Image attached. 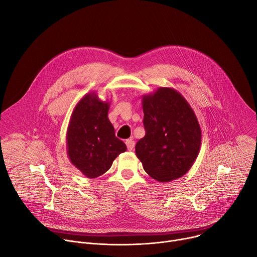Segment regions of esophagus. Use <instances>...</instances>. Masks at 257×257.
I'll list each match as a JSON object with an SVG mask.
<instances>
[{
  "label": "esophagus",
  "mask_w": 257,
  "mask_h": 257,
  "mask_svg": "<svg viewBox=\"0 0 257 257\" xmlns=\"http://www.w3.org/2000/svg\"><path fill=\"white\" fill-rule=\"evenodd\" d=\"M125 143H126V145H127V149H128V151H132V150L134 149L135 142H134V140H133L132 138L127 139V140L125 141Z\"/></svg>",
  "instance_id": "esophagus-1"
}]
</instances>
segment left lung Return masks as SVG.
<instances>
[{
  "instance_id": "left-lung-1",
  "label": "left lung",
  "mask_w": 257,
  "mask_h": 257,
  "mask_svg": "<svg viewBox=\"0 0 257 257\" xmlns=\"http://www.w3.org/2000/svg\"><path fill=\"white\" fill-rule=\"evenodd\" d=\"M145 136L135 153L144 171L159 182L184 176L201 146V129L188 101L179 91L159 87L142 95Z\"/></svg>"
}]
</instances>
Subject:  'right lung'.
Returning <instances> with one entry per match:
<instances>
[{"instance_id": "add662e5", "label": "right lung", "mask_w": 257, "mask_h": 257, "mask_svg": "<svg viewBox=\"0 0 257 257\" xmlns=\"http://www.w3.org/2000/svg\"><path fill=\"white\" fill-rule=\"evenodd\" d=\"M109 102L94 92L85 94L75 105L68 125L66 142L70 162L87 178H96L111 168L114 160L127 151L116 137L107 118Z\"/></svg>"}]
</instances>
